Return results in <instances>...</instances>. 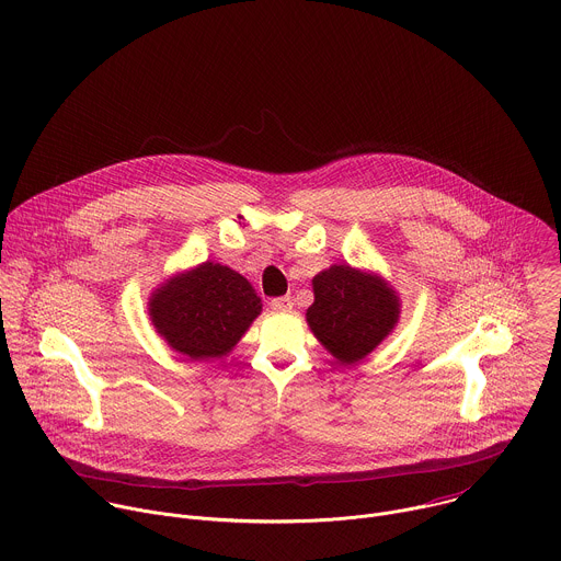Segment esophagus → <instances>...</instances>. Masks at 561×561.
Instances as JSON below:
<instances>
[{"label":"esophagus","mask_w":561,"mask_h":561,"mask_svg":"<svg viewBox=\"0 0 561 561\" xmlns=\"http://www.w3.org/2000/svg\"><path fill=\"white\" fill-rule=\"evenodd\" d=\"M271 308L273 310H290L293 299L290 297H275V299H271Z\"/></svg>","instance_id":"esophagus-1"}]
</instances>
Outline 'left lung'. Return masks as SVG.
I'll return each mask as SVG.
<instances>
[{"instance_id":"1","label":"left lung","mask_w":561,"mask_h":561,"mask_svg":"<svg viewBox=\"0 0 561 561\" xmlns=\"http://www.w3.org/2000/svg\"><path fill=\"white\" fill-rule=\"evenodd\" d=\"M308 327L340 364L366 357L397 324L399 299L377 275L331 266L312 279Z\"/></svg>"}]
</instances>
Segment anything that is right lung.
<instances>
[{
  "instance_id": "1",
  "label": "right lung",
  "mask_w": 561,
  "mask_h": 561,
  "mask_svg": "<svg viewBox=\"0 0 561 561\" xmlns=\"http://www.w3.org/2000/svg\"><path fill=\"white\" fill-rule=\"evenodd\" d=\"M253 286L234 271L206 262L173 277L150 299L157 333L191 359L228 353L262 310Z\"/></svg>"
}]
</instances>
